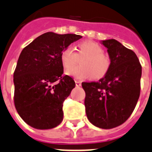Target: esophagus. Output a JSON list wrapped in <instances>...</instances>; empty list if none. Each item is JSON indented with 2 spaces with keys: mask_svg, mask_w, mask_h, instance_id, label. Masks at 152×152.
Masks as SVG:
<instances>
[{
  "mask_svg": "<svg viewBox=\"0 0 152 152\" xmlns=\"http://www.w3.org/2000/svg\"><path fill=\"white\" fill-rule=\"evenodd\" d=\"M75 82H76V87H80V86H81V84H82V83H81V81H79V80H76Z\"/></svg>",
  "mask_w": 152,
  "mask_h": 152,
  "instance_id": "34e87169",
  "label": "esophagus"
}]
</instances>
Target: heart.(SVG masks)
<instances>
[{
	"label": "heart",
	"mask_w": 152,
	"mask_h": 152,
	"mask_svg": "<svg viewBox=\"0 0 152 152\" xmlns=\"http://www.w3.org/2000/svg\"><path fill=\"white\" fill-rule=\"evenodd\" d=\"M77 48V53L72 46L66 47L61 53V64L65 69L75 64L78 56H84L80 59V65L68 70V75L80 80L91 76L94 80L104 77L110 67V59L103 54L102 47L94 41L86 40L80 42Z\"/></svg>",
	"instance_id": "obj_1"
}]
</instances>
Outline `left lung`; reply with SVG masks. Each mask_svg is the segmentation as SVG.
Returning a JSON list of instances; mask_svg holds the SVG:
<instances>
[{
    "label": "left lung",
    "instance_id": "left-lung-1",
    "mask_svg": "<svg viewBox=\"0 0 152 152\" xmlns=\"http://www.w3.org/2000/svg\"><path fill=\"white\" fill-rule=\"evenodd\" d=\"M110 67L98 82L82 83L87 119L101 129H112L127 120L140 96L142 69L137 56L114 39L101 41Z\"/></svg>",
    "mask_w": 152,
    "mask_h": 152
}]
</instances>
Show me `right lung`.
<instances>
[{"instance_id":"add662e5","label":"right lung","mask_w":152,"mask_h":152,"mask_svg":"<svg viewBox=\"0 0 152 152\" xmlns=\"http://www.w3.org/2000/svg\"><path fill=\"white\" fill-rule=\"evenodd\" d=\"M80 38L48 32L22 50L13 76L15 106L32 127L52 129L63 119V102L76 83L70 76H62L60 56L64 48Z\"/></svg>"}]
</instances>
